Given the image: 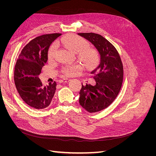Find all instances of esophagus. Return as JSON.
<instances>
[{
  "label": "esophagus",
  "mask_w": 156,
  "mask_h": 156,
  "mask_svg": "<svg viewBox=\"0 0 156 156\" xmlns=\"http://www.w3.org/2000/svg\"><path fill=\"white\" fill-rule=\"evenodd\" d=\"M69 81V79H61L59 81L60 83H68Z\"/></svg>",
  "instance_id": "obj_1"
}]
</instances>
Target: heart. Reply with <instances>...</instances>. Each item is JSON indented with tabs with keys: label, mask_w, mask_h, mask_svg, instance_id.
I'll return each instance as SVG.
<instances>
[{
	"label": "heart",
	"mask_w": 156,
	"mask_h": 156,
	"mask_svg": "<svg viewBox=\"0 0 156 156\" xmlns=\"http://www.w3.org/2000/svg\"><path fill=\"white\" fill-rule=\"evenodd\" d=\"M57 43L63 44L70 51L77 53L79 59L86 68H90L97 62L98 58L97 52L93 49L87 48L88 46V42L81 37L69 34L61 38ZM57 43L55 42L49 48L48 51V57L49 58H53L55 56L58 48ZM80 69L81 67L79 65L73 64L65 68L63 72L66 75H72L77 72Z\"/></svg>",
	"instance_id": "b5f03b06"
}]
</instances>
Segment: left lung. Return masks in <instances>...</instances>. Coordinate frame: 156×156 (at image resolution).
<instances>
[{
  "instance_id": "8db88e82",
  "label": "left lung",
  "mask_w": 156,
  "mask_h": 156,
  "mask_svg": "<svg viewBox=\"0 0 156 156\" xmlns=\"http://www.w3.org/2000/svg\"><path fill=\"white\" fill-rule=\"evenodd\" d=\"M95 47L100 54L98 66L91 71L95 85L86 84L79 92V103L89 112L100 111L109 106L119 94L123 81V66L116 48L102 36L78 33Z\"/></svg>"
}]
</instances>
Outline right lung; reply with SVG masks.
<instances>
[{
  "mask_svg": "<svg viewBox=\"0 0 156 156\" xmlns=\"http://www.w3.org/2000/svg\"><path fill=\"white\" fill-rule=\"evenodd\" d=\"M61 35L55 33L36 37L24 47L17 60L14 70L17 90L27 105L36 109L48 107L55 93L56 83L43 87L38 76L48 61L50 45Z\"/></svg>",
  "mask_w": 156,
  "mask_h": 156,
  "instance_id": "obj_1",
  "label": "right lung"
}]
</instances>
